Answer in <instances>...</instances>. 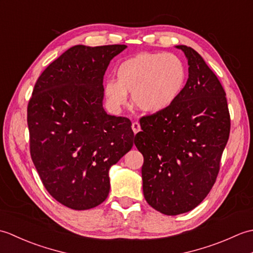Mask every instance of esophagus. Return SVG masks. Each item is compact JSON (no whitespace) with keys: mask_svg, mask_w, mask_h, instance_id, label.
Segmentation results:
<instances>
[{"mask_svg":"<svg viewBox=\"0 0 253 253\" xmlns=\"http://www.w3.org/2000/svg\"><path fill=\"white\" fill-rule=\"evenodd\" d=\"M131 128H132L133 132L137 133L139 130H140V124H139L138 122H133V123L131 124Z\"/></svg>","mask_w":253,"mask_h":253,"instance_id":"esophagus-1","label":"esophagus"}]
</instances>
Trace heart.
Masks as SVG:
<instances>
[{
  "mask_svg": "<svg viewBox=\"0 0 253 253\" xmlns=\"http://www.w3.org/2000/svg\"><path fill=\"white\" fill-rule=\"evenodd\" d=\"M117 79L110 78L104 93L111 107L120 110L128 103L147 113L164 111L174 103L186 83L187 71L180 58L163 52H144L124 61L116 71Z\"/></svg>",
  "mask_w": 253,
  "mask_h": 253,
  "instance_id": "heart-1",
  "label": "heart"
}]
</instances>
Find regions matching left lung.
<instances>
[{"mask_svg":"<svg viewBox=\"0 0 253 253\" xmlns=\"http://www.w3.org/2000/svg\"><path fill=\"white\" fill-rule=\"evenodd\" d=\"M188 60L187 83L173 104L140 118L135 137L143 155V196L165 215L191 211L215 184L230 131L226 93L201 55L177 45Z\"/></svg>","mask_w":253,"mask_h":253,"instance_id":"8db88e82","label":"left lung"}]
</instances>
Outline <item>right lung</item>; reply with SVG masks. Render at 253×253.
Instances as JSON below:
<instances>
[{
  "label": "right lung",
  "instance_id": "add662e5",
  "mask_svg": "<svg viewBox=\"0 0 253 253\" xmlns=\"http://www.w3.org/2000/svg\"><path fill=\"white\" fill-rule=\"evenodd\" d=\"M124 44L75 45L40 75L27 107L30 155L47 192L73 210L109 196V169L132 148L127 117L102 106L103 79Z\"/></svg>",
  "mask_w": 253,
  "mask_h": 253
}]
</instances>
